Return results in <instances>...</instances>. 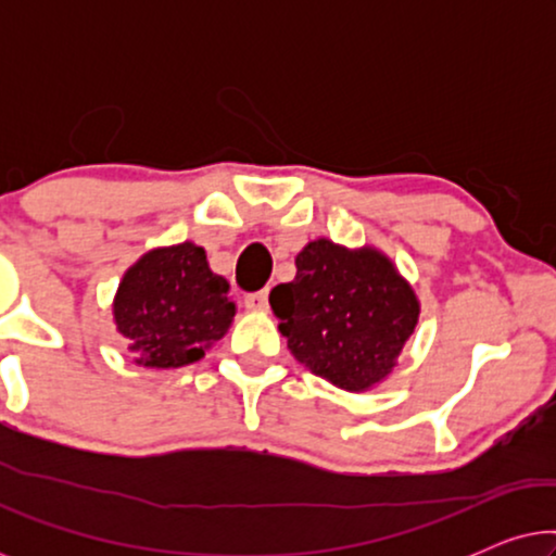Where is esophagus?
Listing matches in <instances>:
<instances>
[{
    "instance_id": "34e87169",
    "label": "esophagus",
    "mask_w": 556,
    "mask_h": 556,
    "mask_svg": "<svg viewBox=\"0 0 556 556\" xmlns=\"http://www.w3.org/2000/svg\"><path fill=\"white\" fill-rule=\"evenodd\" d=\"M245 306L253 308V311L268 308V288H263V291H255V293H248L245 295Z\"/></svg>"
}]
</instances>
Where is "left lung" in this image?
Returning a JSON list of instances; mask_svg holds the SVG:
<instances>
[{"instance_id": "1", "label": "left lung", "mask_w": 556, "mask_h": 556, "mask_svg": "<svg viewBox=\"0 0 556 556\" xmlns=\"http://www.w3.org/2000/svg\"><path fill=\"white\" fill-rule=\"evenodd\" d=\"M295 278L270 291L295 359L344 390H367L390 375L413 337L417 299L392 263L331 240L308 242L295 257Z\"/></svg>"}]
</instances>
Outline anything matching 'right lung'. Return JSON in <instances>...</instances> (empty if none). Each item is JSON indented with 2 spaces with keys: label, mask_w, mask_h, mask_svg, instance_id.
<instances>
[{
  "label": "right lung",
  "mask_w": 556,
  "mask_h": 556,
  "mask_svg": "<svg viewBox=\"0 0 556 556\" xmlns=\"http://www.w3.org/2000/svg\"><path fill=\"white\" fill-rule=\"evenodd\" d=\"M118 331L141 367L172 369L197 362L204 346L223 339L235 299L207 255L192 242L147 253L118 286L113 303Z\"/></svg>",
  "instance_id": "1"
}]
</instances>
